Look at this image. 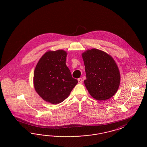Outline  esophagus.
<instances>
[{
  "mask_svg": "<svg viewBox=\"0 0 147 147\" xmlns=\"http://www.w3.org/2000/svg\"><path fill=\"white\" fill-rule=\"evenodd\" d=\"M78 83L79 84H82L83 83V80H82V78H80L78 79Z\"/></svg>",
  "mask_w": 147,
  "mask_h": 147,
  "instance_id": "1",
  "label": "esophagus"
}]
</instances>
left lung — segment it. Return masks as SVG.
<instances>
[{
    "instance_id": "obj_1",
    "label": "left lung",
    "mask_w": 147,
    "mask_h": 147,
    "mask_svg": "<svg viewBox=\"0 0 147 147\" xmlns=\"http://www.w3.org/2000/svg\"><path fill=\"white\" fill-rule=\"evenodd\" d=\"M86 79L84 84L91 96L107 100L119 89L120 74L113 59L105 52L93 49L82 55Z\"/></svg>"
}]
</instances>
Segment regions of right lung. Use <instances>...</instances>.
<instances>
[{"instance_id": "right-lung-1", "label": "right lung", "mask_w": 147, "mask_h": 147, "mask_svg": "<svg viewBox=\"0 0 147 147\" xmlns=\"http://www.w3.org/2000/svg\"><path fill=\"white\" fill-rule=\"evenodd\" d=\"M67 53L63 50L46 52L35 68V90L41 98L52 104L62 102L68 97L78 83L65 64Z\"/></svg>"}]
</instances>
